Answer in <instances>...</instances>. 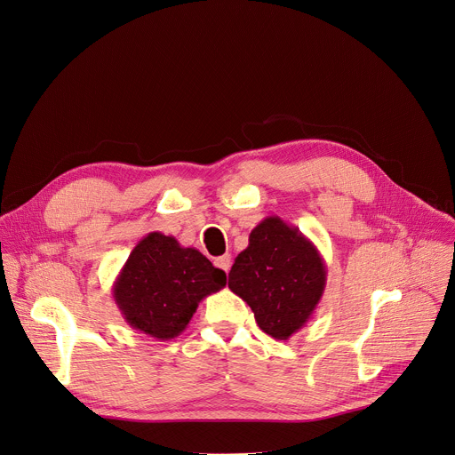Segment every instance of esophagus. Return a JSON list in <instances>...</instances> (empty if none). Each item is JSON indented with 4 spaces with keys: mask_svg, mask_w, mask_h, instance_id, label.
Wrapping results in <instances>:
<instances>
[{
    "mask_svg": "<svg viewBox=\"0 0 455 455\" xmlns=\"http://www.w3.org/2000/svg\"><path fill=\"white\" fill-rule=\"evenodd\" d=\"M214 263H216V267H220L221 270L228 272V270H230V265H232V258H230V254H225V256L216 258V259H214Z\"/></svg>",
    "mask_w": 455,
    "mask_h": 455,
    "instance_id": "34e87169",
    "label": "esophagus"
}]
</instances>
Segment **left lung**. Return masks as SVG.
<instances>
[{"label":"left lung","instance_id":"left-lung-1","mask_svg":"<svg viewBox=\"0 0 455 455\" xmlns=\"http://www.w3.org/2000/svg\"><path fill=\"white\" fill-rule=\"evenodd\" d=\"M327 280L318 249L278 216L265 218L239 252L228 287L247 301L261 331L276 340L291 339L320 304Z\"/></svg>","mask_w":455,"mask_h":455}]
</instances>
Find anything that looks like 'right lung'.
Here are the masks:
<instances>
[{
  "label": "right lung",
  "mask_w": 455,
  "mask_h": 455,
  "mask_svg": "<svg viewBox=\"0 0 455 455\" xmlns=\"http://www.w3.org/2000/svg\"><path fill=\"white\" fill-rule=\"evenodd\" d=\"M227 285V275L197 249L173 235L149 232L132 251L113 283V298L128 325L170 340L187 329L199 301Z\"/></svg>",
  "instance_id": "obj_1"
}]
</instances>
